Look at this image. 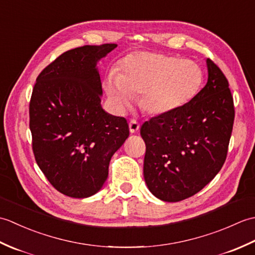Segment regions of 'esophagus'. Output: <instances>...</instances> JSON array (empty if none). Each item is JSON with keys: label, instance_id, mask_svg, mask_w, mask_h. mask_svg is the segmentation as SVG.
Returning <instances> with one entry per match:
<instances>
[{"label": "esophagus", "instance_id": "1", "mask_svg": "<svg viewBox=\"0 0 255 255\" xmlns=\"http://www.w3.org/2000/svg\"><path fill=\"white\" fill-rule=\"evenodd\" d=\"M140 128V124L136 121V119H131L129 122V130H130L131 133H136Z\"/></svg>", "mask_w": 255, "mask_h": 255}]
</instances>
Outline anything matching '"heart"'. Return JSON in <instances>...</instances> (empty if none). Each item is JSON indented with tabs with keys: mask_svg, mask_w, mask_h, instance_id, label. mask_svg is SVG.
Listing matches in <instances>:
<instances>
[{
	"mask_svg": "<svg viewBox=\"0 0 255 255\" xmlns=\"http://www.w3.org/2000/svg\"><path fill=\"white\" fill-rule=\"evenodd\" d=\"M121 68L119 75L110 74L105 82L108 97L121 112L131 108L139 95L149 115L174 112L196 96L204 80L196 61L159 52L132 53L124 59Z\"/></svg>",
	"mask_w": 255,
	"mask_h": 255,
	"instance_id": "obj_1",
	"label": "heart"
}]
</instances>
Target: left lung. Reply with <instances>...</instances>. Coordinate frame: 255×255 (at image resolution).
I'll use <instances>...</instances> for the list:
<instances>
[{
	"instance_id": "1",
	"label": "left lung",
	"mask_w": 255,
	"mask_h": 255,
	"mask_svg": "<svg viewBox=\"0 0 255 255\" xmlns=\"http://www.w3.org/2000/svg\"><path fill=\"white\" fill-rule=\"evenodd\" d=\"M208 80L178 110L142 124L143 176L149 191L164 202L198 193L223 167L235 121L228 80L210 59Z\"/></svg>"
}]
</instances>
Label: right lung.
<instances>
[{
  "label": "right lung",
  "instance_id": "add662e5",
  "mask_svg": "<svg viewBox=\"0 0 255 255\" xmlns=\"http://www.w3.org/2000/svg\"><path fill=\"white\" fill-rule=\"evenodd\" d=\"M116 44L63 52L38 75L29 103L32 151L57 191L69 197L96 194L113 154L129 136L126 118L102 108L96 64Z\"/></svg>",
  "mask_w": 255,
  "mask_h": 255
}]
</instances>
